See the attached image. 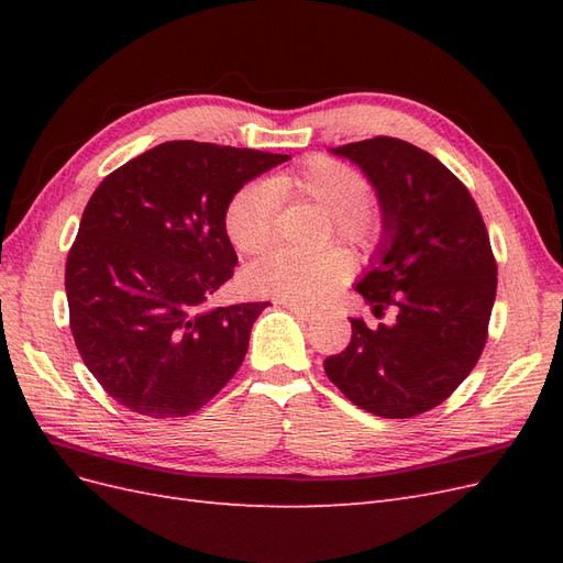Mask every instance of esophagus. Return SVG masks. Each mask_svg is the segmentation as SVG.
<instances>
[{"instance_id":"1","label":"esophagus","mask_w":563,"mask_h":563,"mask_svg":"<svg viewBox=\"0 0 563 563\" xmlns=\"http://www.w3.org/2000/svg\"><path fill=\"white\" fill-rule=\"evenodd\" d=\"M279 305H284L286 310H291L296 317H300V319H305V321H310V319H314L317 317V312L314 310H310V308H302V305H296V302H279Z\"/></svg>"}]
</instances>
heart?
<instances>
[{"label": "heart", "instance_id": "obj_1", "mask_svg": "<svg viewBox=\"0 0 563 563\" xmlns=\"http://www.w3.org/2000/svg\"><path fill=\"white\" fill-rule=\"evenodd\" d=\"M371 197L366 178L352 166L331 157H310L296 172L246 185L230 201L225 228L242 253H261L275 240L279 199H310L331 213L340 240L368 242L376 232V218L366 207ZM350 261L343 251L296 253L275 251L246 269V286L253 294L296 305H317L345 282Z\"/></svg>", "mask_w": 563, "mask_h": 563}]
</instances>
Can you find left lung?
<instances>
[{"label": "left lung", "instance_id": "obj_1", "mask_svg": "<svg viewBox=\"0 0 563 563\" xmlns=\"http://www.w3.org/2000/svg\"><path fill=\"white\" fill-rule=\"evenodd\" d=\"M362 168L383 232L356 291L391 327L350 317V345L323 362L329 380L364 411L413 418L463 383L486 345L498 269L467 187L430 152L399 139L331 147Z\"/></svg>", "mask_w": 563, "mask_h": 563}]
</instances>
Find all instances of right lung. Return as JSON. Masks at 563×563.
Listing matches in <instances>:
<instances>
[{
    "label": "right lung",
    "instance_id": "add662e5",
    "mask_svg": "<svg viewBox=\"0 0 563 563\" xmlns=\"http://www.w3.org/2000/svg\"><path fill=\"white\" fill-rule=\"evenodd\" d=\"M291 159L272 152L168 141L96 187L67 253L75 345L93 378L133 413L183 418L242 366L269 302L211 308L232 279V197Z\"/></svg>",
    "mask_w": 563,
    "mask_h": 563
}]
</instances>
